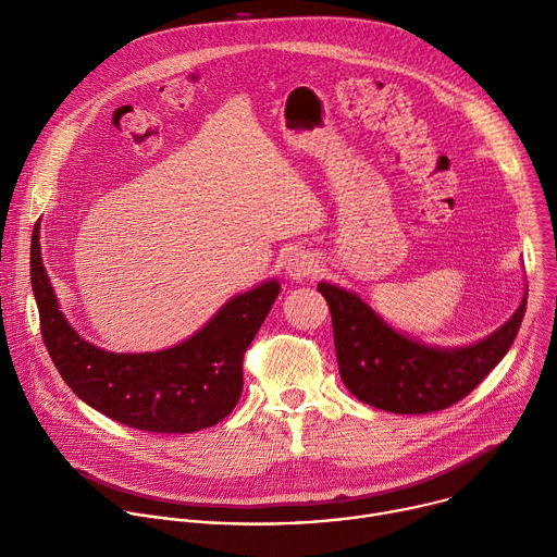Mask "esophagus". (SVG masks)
Here are the masks:
<instances>
[{
  "label": "esophagus",
  "mask_w": 557,
  "mask_h": 557,
  "mask_svg": "<svg viewBox=\"0 0 557 557\" xmlns=\"http://www.w3.org/2000/svg\"><path fill=\"white\" fill-rule=\"evenodd\" d=\"M286 273L293 277V280H306L310 275L317 273V260L310 256V253H304V251H297L288 258L286 262Z\"/></svg>",
  "instance_id": "esophagus-1"
}]
</instances>
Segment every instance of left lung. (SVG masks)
Instances as JSON below:
<instances>
[{
  "label": "left lung",
  "instance_id": "left-lung-1",
  "mask_svg": "<svg viewBox=\"0 0 557 557\" xmlns=\"http://www.w3.org/2000/svg\"><path fill=\"white\" fill-rule=\"evenodd\" d=\"M333 317L344 385L359 401L394 412H438L479 385L509 352L524 317L527 293L509 320L467 346H430L392 329L357 293L320 282Z\"/></svg>",
  "mask_w": 557,
  "mask_h": 557
}]
</instances>
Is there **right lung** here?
I'll return each mask as SVG.
<instances>
[{
  "mask_svg": "<svg viewBox=\"0 0 557 557\" xmlns=\"http://www.w3.org/2000/svg\"><path fill=\"white\" fill-rule=\"evenodd\" d=\"M33 290L44 344L70 389L97 412L143 432L191 434L240 401L243 357L280 295L275 277L233 295L185 342L156 352H110L78 335L59 308L33 233Z\"/></svg>",
  "mask_w": 557,
  "mask_h": 557,
  "instance_id": "1",
  "label": "right lung"
}]
</instances>
